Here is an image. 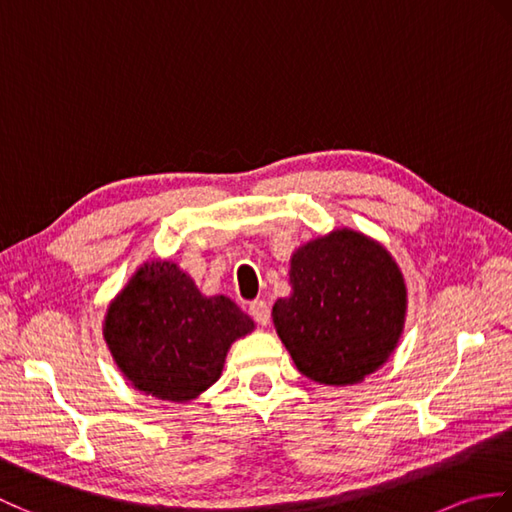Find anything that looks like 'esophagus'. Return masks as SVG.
<instances>
[{"mask_svg": "<svg viewBox=\"0 0 512 512\" xmlns=\"http://www.w3.org/2000/svg\"><path fill=\"white\" fill-rule=\"evenodd\" d=\"M248 314H250V317H253L259 325H268V321H270V308H268V303L262 301V299H257V301L250 303V306H248Z\"/></svg>", "mask_w": 512, "mask_h": 512, "instance_id": "1", "label": "esophagus"}]
</instances>
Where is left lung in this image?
Wrapping results in <instances>:
<instances>
[{
  "mask_svg": "<svg viewBox=\"0 0 512 512\" xmlns=\"http://www.w3.org/2000/svg\"><path fill=\"white\" fill-rule=\"evenodd\" d=\"M290 297L273 325L299 372L345 387L383 367L407 321V284L389 250L354 228L310 239L290 255Z\"/></svg>",
  "mask_w": 512,
  "mask_h": 512,
  "instance_id": "1",
  "label": "left lung"
}]
</instances>
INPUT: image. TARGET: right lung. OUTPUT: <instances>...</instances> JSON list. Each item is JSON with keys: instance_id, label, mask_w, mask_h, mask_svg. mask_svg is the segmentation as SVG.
<instances>
[{"instance_id": "1", "label": "right lung", "mask_w": 512, "mask_h": 512, "mask_svg": "<svg viewBox=\"0 0 512 512\" xmlns=\"http://www.w3.org/2000/svg\"><path fill=\"white\" fill-rule=\"evenodd\" d=\"M255 321L224 295L206 297L169 259H147L110 301L103 339L136 391L191 402L222 376L226 354Z\"/></svg>"}]
</instances>
